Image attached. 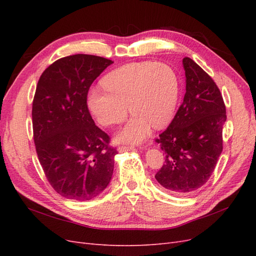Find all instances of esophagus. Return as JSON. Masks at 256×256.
<instances>
[{"mask_svg":"<svg viewBox=\"0 0 256 256\" xmlns=\"http://www.w3.org/2000/svg\"><path fill=\"white\" fill-rule=\"evenodd\" d=\"M134 148V145H120V146H118V152H128V150H132Z\"/></svg>","mask_w":256,"mask_h":256,"instance_id":"esophagus-1","label":"esophagus"}]
</instances>
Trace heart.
Segmentation results:
<instances>
[{"mask_svg": "<svg viewBox=\"0 0 256 256\" xmlns=\"http://www.w3.org/2000/svg\"><path fill=\"white\" fill-rule=\"evenodd\" d=\"M104 88H92L88 106L102 126L120 124L128 116L134 118L122 131L120 138L140 142L150 134V125L161 128L173 118L180 80L174 69L164 63H132L108 74Z\"/></svg>", "mask_w": 256, "mask_h": 256, "instance_id": "1", "label": "heart"}]
</instances>
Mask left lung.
<instances>
[{
    "label": "left lung",
    "instance_id": "8db88e82",
    "mask_svg": "<svg viewBox=\"0 0 256 256\" xmlns=\"http://www.w3.org/2000/svg\"><path fill=\"white\" fill-rule=\"evenodd\" d=\"M186 94L168 127L154 138L166 160L154 175L176 196H188L208 182L223 150L226 109L219 88L194 60L184 58Z\"/></svg>",
    "mask_w": 256,
    "mask_h": 256
}]
</instances>
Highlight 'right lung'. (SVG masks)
<instances>
[{
    "instance_id": "right-lung-1",
    "label": "right lung",
    "mask_w": 256,
    "mask_h": 256,
    "mask_svg": "<svg viewBox=\"0 0 256 256\" xmlns=\"http://www.w3.org/2000/svg\"><path fill=\"white\" fill-rule=\"evenodd\" d=\"M111 60L74 54L44 69L33 99V138L51 187L76 200L97 196L109 184L116 147L98 128L88 106L90 85Z\"/></svg>"
}]
</instances>
